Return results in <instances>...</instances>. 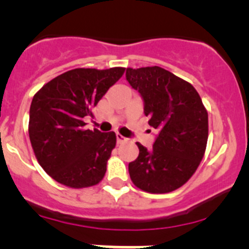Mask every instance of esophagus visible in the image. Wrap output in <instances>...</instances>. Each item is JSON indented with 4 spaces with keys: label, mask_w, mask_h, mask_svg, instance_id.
<instances>
[{
    "label": "esophagus",
    "mask_w": 249,
    "mask_h": 249,
    "mask_svg": "<svg viewBox=\"0 0 249 249\" xmlns=\"http://www.w3.org/2000/svg\"><path fill=\"white\" fill-rule=\"evenodd\" d=\"M126 141H127V139H125V137L123 136V135L117 134V142L118 143H124V142H126Z\"/></svg>",
    "instance_id": "obj_1"
}]
</instances>
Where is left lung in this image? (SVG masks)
<instances>
[{
    "instance_id": "1",
    "label": "left lung",
    "mask_w": 249,
    "mask_h": 249,
    "mask_svg": "<svg viewBox=\"0 0 249 249\" xmlns=\"http://www.w3.org/2000/svg\"><path fill=\"white\" fill-rule=\"evenodd\" d=\"M126 80L144 101L148 124L159 131L152 149L137 142L139 158L129 164L132 183L165 194L190 179L205 155L208 113L190 83L159 66L126 69Z\"/></svg>"
}]
</instances>
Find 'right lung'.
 <instances>
[{
    "label": "right lung",
    "instance_id": "obj_1",
    "mask_svg": "<svg viewBox=\"0 0 249 249\" xmlns=\"http://www.w3.org/2000/svg\"><path fill=\"white\" fill-rule=\"evenodd\" d=\"M124 67L74 69L55 77L35 94L29 136L37 161L53 179L74 189L94 187L105 177L117 143L113 131L87 130V117Z\"/></svg>",
    "mask_w": 249,
    "mask_h": 249
}]
</instances>
